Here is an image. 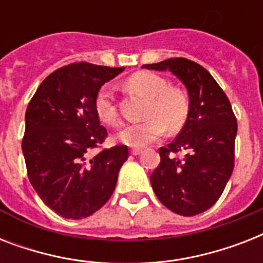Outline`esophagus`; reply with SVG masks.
I'll return each instance as SVG.
<instances>
[{
  "label": "esophagus",
  "instance_id": "obj_1",
  "mask_svg": "<svg viewBox=\"0 0 263 263\" xmlns=\"http://www.w3.org/2000/svg\"><path fill=\"white\" fill-rule=\"evenodd\" d=\"M140 153H142V148H132L131 150L132 156H139Z\"/></svg>",
  "mask_w": 263,
  "mask_h": 263
}]
</instances>
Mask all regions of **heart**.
Returning a JSON list of instances; mask_svg holds the SVG:
<instances>
[{
    "mask_svg": "<svg viewBox=\"0 0 263 263\" xmlns=\"http://www.w3.org/2000/svg\"><path fill=\"white\" fill-rule=\"evenodd\" d=\"M125 87L132 92L147 98L142 123L124 127L117 134V139L129 147H144L169 132L183 128L190 113V99L185 91L169 86L168 80L153 72H136L125 82ZM95 113L109 125L120 123L119 111L113 102L109 87H102L95 97Z\"/></svg>",
    "mask_w": 263,
    "mask_h": 263,
    "instance_id": "obj_1",
    "label": "heart"
}]
</instances>
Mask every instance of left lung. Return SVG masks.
Wrapping results in <instances>:
<instances>
[{
    "label": "left lung",
    "instance_id": "8db88e82",
    "mask_svg": "<svg viewBox=\"0 0 263 263\" xmlns=\"http://www.w3.org/2000/svg\"><path fill=\"white\" fill-rule=\"evenodd\" d=\"M143 68L171 71L187 87L190 113L172 143L160 148L150 176L161 203L180 216H195L216 203L235 165L237 123L228 97L202 65L177 57ZM184 152V156L177 154Z\"/></svg>",
    "mask_w": 263,
    "mask_h": 263
}]
</instances>
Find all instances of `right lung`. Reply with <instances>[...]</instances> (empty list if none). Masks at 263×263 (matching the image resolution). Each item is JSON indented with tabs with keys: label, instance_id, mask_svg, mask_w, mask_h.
Listing matches in <instances>:
<instances>
[{
	"label": "right lung",
	"instance_id": "obj_1",
	"mask_svg": "<svg viewBox=\"0 0 263 263\" xmlns=\"http://www.w3.org/2000/svg\"><path fill=\"white\" fill-rule=\"evenodd\" d=\"M124 68L75 63L47 76L26 111L22 148L31 185L59 216L80 220L94 214L111 196L124 144L88 157L106 139L95 113V97Z\"/></svg>",
	"mask_w": 263,
	"mask_h": 263
}]
</instances>
